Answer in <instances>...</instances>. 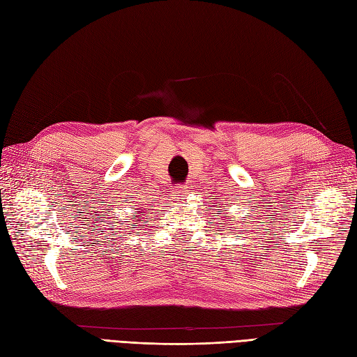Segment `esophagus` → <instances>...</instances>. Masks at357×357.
<instances>
[{
	"mask_svg": "<svg viewBox=\"0 0 357 357\" xmlns=\"http://www.w3.org/2000/svg\"><path fill=\"white\" fill-rule=\"evenodd\" d=\"M187 191H188V185L178 187V188H175V191H173V196H178V199L184 197V195H187Z\"/></svg>",
	"mask_w": 357,
	"mask_h": 357,
	"instance_id": "34e87169",
	"label": "esophagus"
}]
</instances>
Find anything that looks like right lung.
Segmentation results:
<instances>
[{"mask_svg":"<svg viewBox=\"0 0 357 357\" xmlns=\"http://www.w3.org/2000/svg\"><path fill=\"white\" fill-rule=\"evenodd\" d=\"M140 214H142V215H143V214H144V211H142V213H140ZM148 214H149V213H148Z\"/></svg>","mask_w":357,"mask_h":357,"instance_id":"1","label":"right lung"}]
</instances>
